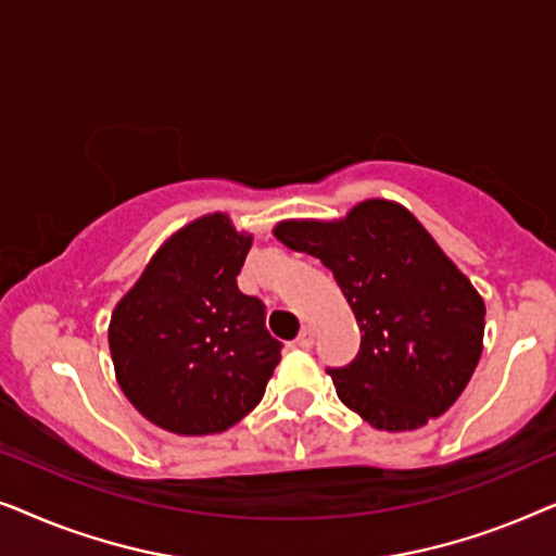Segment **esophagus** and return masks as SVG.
I'll return each mask as SVG.
<instances>
[{
  "label": "esophagus",
  "instance_id": "34e87169",
  "mask_svg": "<svg viewBox=\"0 0 556 556\" xmlns=\"http://www.w3.org/2000/svg\"><path fill=\"white\" fill-rule=\"evenodd\" d=\"M295 346L299 349H311L314 346V329H308V326H303L299 339H295Z\"/></svg>",
  "mask_w": 556,
  "mask_h": 556
}]
</instances>
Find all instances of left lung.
Listing matches in <instances>:
<instances>
[{
  "label": "left lung",
  "mask_w": 556,
  "mask_h": 556,
  "mask_svg": "<svg viewBox=\"0 0 556 556\" xmlns=\"http://www.w3.org/2000/svg\"><path fill=\"white\" fill-rule=\"evenodd\" d=\"M273 235L318 257L354 311L359 354L326 369L349 409L402 432L460 397L483 352L485 306L413 212L367 200L333 223L286 219Z\"/></svg>",
  "instance_id": "1"
}]
</instances>
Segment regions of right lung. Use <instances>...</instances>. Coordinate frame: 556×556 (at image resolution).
Masks as SVG:
<instances>
[{
    "mask_svg": "<svg viewBox=\"0 0 556 556\" xmlns=\"http://www.w3.org/2000/svg\"><path fill=\"white\" fill-rule=\"evenodd\" d=\"M253 238L223 212L174 232L116 303L111 359L128 402L177 435H212L263 400L280 362L265 306L238 288Z\"/></svg>",
    "mask_w": 556,
    "mask_h": 556,
    "instance_id": "add662e5",
    "label": "right lung"
}]
</instances>
